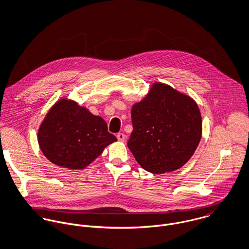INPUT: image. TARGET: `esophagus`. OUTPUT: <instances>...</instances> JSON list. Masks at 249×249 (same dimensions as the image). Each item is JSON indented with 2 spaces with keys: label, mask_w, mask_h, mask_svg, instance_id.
<instances>
[{
  "label": "esophagus",
  "mask_w": 249,
  "mask_h": 249,
  "mask_svg": "<svg viewBox=\"0 0 249 249\" xmlns=\"http://www.w3.org/2000/svg\"><path fill=\"white\" fill-rule=\"evenodd\" d=\"M117 139L120 142H124L125 140V135L124 133H118L117 134Z\"/></svg>",
  "instance_id": "esophagus-1"
}]
</instances>
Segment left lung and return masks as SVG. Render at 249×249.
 <instances>
[{
  "label": "left lung",
  "mask_w": 249,
  "mask_h": 249,
  "mask_svg": "<svg viewBox=\"0 0 249 249\" xmlns=\"http://www.w3.org/2000/svg\"><path fill=\"white\" fill-rule=\"evenodd\" d=\"M131 120L127 146L151 174L180 169L201 139V115L196 102L163 83L153 84L146 97L132 107Z\"/></svg>",
  "instance_id": "obj_1"
}]
</instances>
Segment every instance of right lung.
<instances>
[{"instance_id":"add662e5","label":"right lung","mask_w":249,"mask_h":249,"mask_svg":"<svg viewBox=\"0 0 249 249\" xmlns=\"http://www.w3.org/2000/svg\"><path fill=\"white\" fill-rule=\"evenodd\" d=\"M116 141L103 118L68 100L52 107L38 131L44 155L52 163L71 170L86 168Z\"/></svg>"}]
</instances>
